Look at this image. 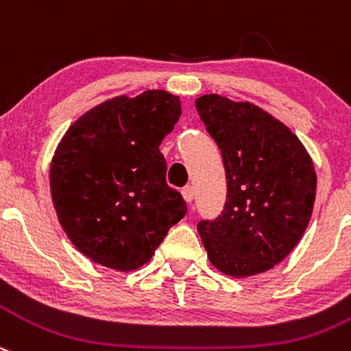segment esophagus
Segmentation results:
<instances>
[{
    "label": "esophagus",
    "mask_w": 351,
    "mask_h": 351,
    "mask_svg": "<svg viewBox=\"0 0 351 351\" xmlns=\"http://www.w3.org/2000/svg\"><path fill=\"white\" fill-rule=\"evenodd\" d=\"M182 195H183V199H185L186 202L194 201V186H192V185L183 186V189H182Z\"/></svg>",
    "instance_id": "esophagus-1"
}]
</instances>
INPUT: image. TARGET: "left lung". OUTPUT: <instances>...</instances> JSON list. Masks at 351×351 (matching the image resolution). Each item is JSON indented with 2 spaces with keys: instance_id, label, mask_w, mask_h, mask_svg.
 Returning <instances> with one entry per match:
<instances>
[{
  "instance_id": "8db88e82",
  "label": "left lung",
  "mask_w": 351,
  "mask_h": 351,
  "mask_svg": "<svg viewBox=\"0 0 351 351\" xmlns=\"http://www.w3.org/2000/svg\"><path fill=\"white\" fill-rule=\"evenodd\" d=\"M195 109L227 175L223 211L197 225L209 261L232 277L270 270L308 227L317 189L312 157L286 124L250 101L202 95Z\"/></svg>"
}]
</instances>
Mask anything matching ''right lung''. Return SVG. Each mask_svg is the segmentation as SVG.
Returning <instances> with one entry per match:
<instances>
[{
	"mask_svg": "<svg viewBox=\"0 0 351 351\" xmlns=\"http://www.w3.org/2000/svg\"><path fill=\"white\" fill-rule=\"evenodd\" d=\"M180 114V98L165 90L121 95L83 114L58 143L50 166L55 211L95 263L136 270L186 215L159 150Z\"/></svg>",
	"mask_w": 351,
	"mask_h": 351,
	"instance_id": "right-lung-1",
	"label": "right lung"
}]
</instances>
